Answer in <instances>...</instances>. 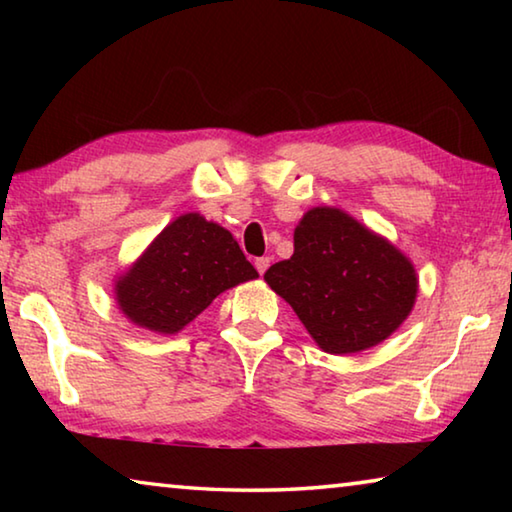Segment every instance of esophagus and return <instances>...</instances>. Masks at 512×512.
Returning a JSON list of instances; mask_svg holds the SVG:
<instances>
[{
    "label": "esophagus",
    "instance_id": "34e87169",
    "mask_svg": "<svg viewBox=\"0 0 512 512\" xmlns=\"http://www.w3.org/2000/svg\"><path fill=\"white\" fill-rule=\"evenodd\" d=\"M268 266H271V259H268V257H257L255 259V268H257L259 275H264Z\"/></svg>",
    "mask_w": 512,
    "mask_h": 512
}]
</instances>
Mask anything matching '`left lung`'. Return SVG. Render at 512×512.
<instances>
[{
  "mask_svg": "<svg viewBox=\"0 0 512 512\" xmlns=\"http://www.w3.org/2000/svg\"><path fill=\"white\" fill-rule=\"evenodd\" d=\"M264 280L329 354L361 352L388 339L418 293L409 259L334 207L302 216L291 259L273 264Z\"/></svg>",
  "mask_w": 512,
  "mask_h": 512,
  "instance_id": "1",
  "label": "left lung"
}]
</instances>
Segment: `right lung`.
Instances as JSON below:
<instances>
[{
  "instance_id": "obj_1",
  "label": "right lung",
  "mask_w": 512,
  "mask_h": 512,
  "mask_svg": "<svg viewBox=\"0 0 512 512\" xmlns=\"http://www.w3.org/2000/svg\"><path fill=\"white\" fill-rule=\"evenodd\" d=\"M255 277L230 232L192 212L155 237L115 291L119 309L135 325L176 334L219 293Z\"/></svg>"
}]
</instances>
